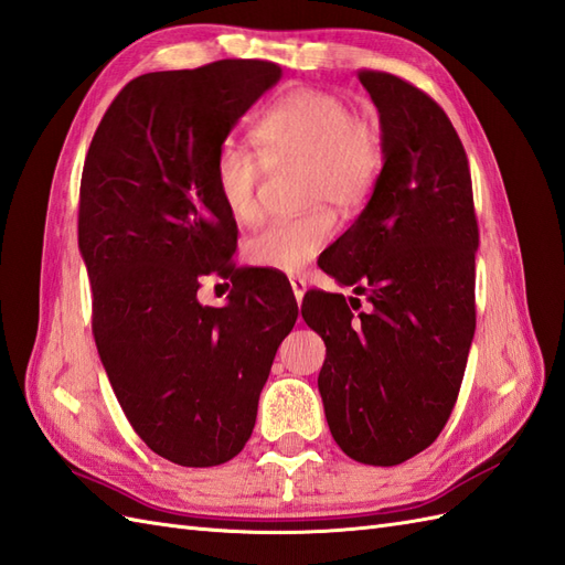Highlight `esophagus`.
<instances>
[{"label":"esophagus","instance_id":"obj_1","mask_svg":"<svg viewBox=\"0 0 565 565\" xmlns=\"http://www.w3.org/2000/svg\"><path fill=\"white\" fill-rule=\"evenodd\" d=\"M290 285H292L295 299H297V301H301V297H305V292H307V280L301 278V275H295V278H290Z\"/></svg>","mask_w":565,"mask_h":565}]
</instances>
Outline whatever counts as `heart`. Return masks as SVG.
Instances as JSON below:
<instances>
[{"label": "heart", "instance_id": "b5f03b06", "mask_svg": "<svg viewBox=\"0 0 565 565\" xmlns=\"http://www.w3.org/2000/svg\"><path fill=\"white\" fill-rule=\"evenodd\" d=\"M256 156L235 143L220 146L213 160V189L227 215L254 223L264 168L305 164L307 205L328 203L335 211H354L369 199L383 170L381 127L338 93L297 88L275 100L252 127ZM335 237V217L328 209L275 220L244 244L258 268L297 273Z\"/></svg>", "mask_w": 565, "mask_h": 565}]
</instances>
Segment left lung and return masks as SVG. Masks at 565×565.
Masks as SVG:
<instances>
[{
	"mask_svg": "<svg viewBox=\"0 0 565 565\" xmlns=\"http://www.w3.org/2000/svg\"><path fill=\"white\" fill-rule=\"evenodd\" d=\"M381 119L383 170L323 270L342 295L311 292L301 316L326 342L319 374L335 444L356 462L391 467L429 448L458 401L475 338L479 230L458 131L429 95L362 68Z\"/></svg>",
	"mask_w": 565,
	"mask_h": 565,
	"instance_id": "8db88e82",
	"label": "left lung"
}]
</instances>
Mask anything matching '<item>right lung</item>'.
I'll return each mask as SVG.
<instances>
[{
	"instance_id": "obj_1",
	"label": "right lung",
	"mask_w": 565,
	"mask_h": 565,
	"mask_svg": "<svg viewBox=\"0 0 565 565\" xmlns=\"http://www.w3.org/2000/svg\"><path fill=\"white\" fill-rule=\"evenodd\" d=\"M282 68L220 60L129 81L95 131L78 201L93 338L134 431L182 467L232 460L297 321L275 273L235 270L237 223L213 189L227 134ZM230 274L227 308H203V274ZM238 290H234V285Z\"/></svg>"
}]
</instances>
